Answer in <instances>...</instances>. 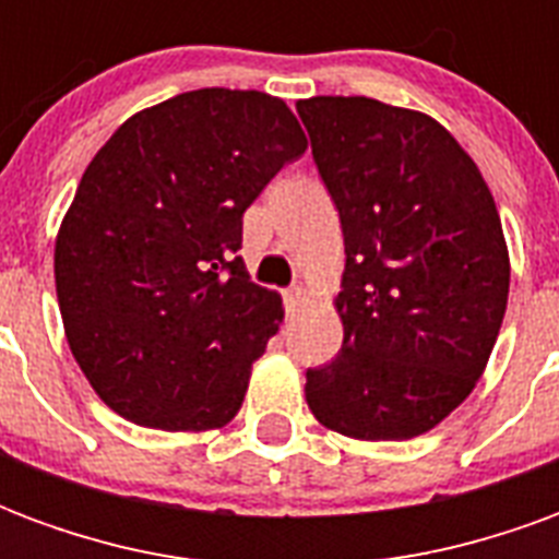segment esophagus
<instances>
[{"instance_id": "1", "label": "esophagus", "mask_w": 559, "mask_h": 559, "mask_svg": "<svg viewBox=\"0 0 559 559\" xmlns=\"http://www.w3.org/2000/svg\"><path fill=\"white\" fill-rule=\"evenodd\" d=\"M284 305H287V311H299V308L305 305L302 287H296V284H293V287H287V290H284Z\"/></svg>"}]
</instances>
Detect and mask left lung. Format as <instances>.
Here are the masks:
<instances>
[{
	"mask_svg": "<svg viewBox=\"0 0 559 559\" xmlns=\"http://www.w3.org/2000/svg\"><path fill=\"white\" fill-rule=\"evenodd\" d=\"M344 233V344L305 374L320 425L411 440L467 399L509 299V248L488 185L437 119L374 98L296 104Z\"/></svg>",
	"mask_w": 559,
	"mask_h": 559,
	"instance_id": "1",
	"label": "left lung"
}]
</instances>
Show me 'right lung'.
Segmentation results:
<instances>
[{"mask_svg": "<svg viewBox=\"0 0 559 559\" xmlns=\"http://www.w3.org/2000/svg\"><path fill=\"white\" fill-rule=\"evenodd\" d=\"M308 148L290 107L194 90L134 114L90 160L56 236L68 347L98 399L158 431L239 413L284 320L245 272L242 215Z\"/></svg>", "mask_w": 559, "mask_h": 559, "instance_id": "right-lung-1", "label": "right lung"}]
</instances>
